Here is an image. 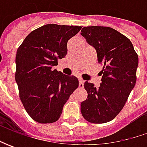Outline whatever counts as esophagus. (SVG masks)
Returning a JSON list of instances; mask_svg holds the SVG:
<instances>
[{
  "mask_svg": "<svg viewBox=\"0 0 147 147\" xmlns=\"http://www.w3.org/2000/svg\"><path fill=\"white\" fill-rule=\"evenodd\" d=\"M79 88H82L84 86V80H82V78H79Z\"/></svg>",
  "mask_w": 147,
  "mask_h": 147,
  "instance_id": "esophagus-1",
  "label": "esophagus"
}]
</instances>
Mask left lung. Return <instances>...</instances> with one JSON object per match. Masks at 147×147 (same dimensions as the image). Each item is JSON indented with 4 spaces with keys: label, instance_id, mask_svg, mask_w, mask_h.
Instances as JSON below:
<instances>
[{
    "label": "left lung",
    "instance_id": "8db88e82",
    "mask_svg": "<svg viewBox=\"0 0 147 147\" xmlns=\"http://www.w3.org/2000/svg\"><path fill=\"white\" fill-rule=\"evenodd\" d=\"M81 35L96 49L98 63L103 65L100 87L84 83L88 97L81 103V113L90 123H107L121 111L136 84L138 55L131 41L114 28L84 27Z\"/></svg>",
    "mask_w": 147,
    "mask_h": 147
}]
</instances>
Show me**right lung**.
Returning <instances> with one entry per match:
<instances>
[{
	"mask_svg": "<svg viewBox=\"0 0 147 147\" xmlns=\"http://www.w3.org/2000/svg\"><path fill=\"white\" fill-rule=\"evenodd\" d=\"M81 26L46 24L31 32L17 50L15 81L24 107L40 123L57 121L64 105L78 87L76 77L55 69L67 43Z\"/></svg>",
	"mask_w": 147,
	"mask_h": 147,
	"instance_id": "1",
	"label": "right lung"
}]
</instances>
